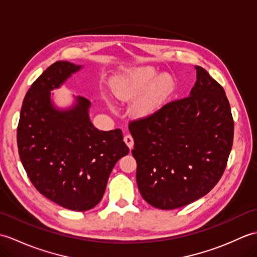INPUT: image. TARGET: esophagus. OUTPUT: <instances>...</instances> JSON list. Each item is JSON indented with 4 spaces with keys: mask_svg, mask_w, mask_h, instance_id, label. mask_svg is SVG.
I'll use <instances>...</instances> for the list:
<instances>
[{
    "mask_svg": "<svg viewBox=\"0 0 257 257\" xmlns=\"http://www.w3.org/2000/svg\"><path fill=\"white\" fill-rule=\"evenodd\" d=\"M123 141H124V144L127 145V147L129 149H133V147H134V139H133V137L130 135H125L124 137H123Z\"/></svg>",
    "mask_w": 257,
    "mask_h": 257,
    "instance_id": "1",
    "label": "esophagus"
}]
</instances>
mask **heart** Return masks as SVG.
I'll return each instance as SVG.
<instances>
[{
  "label": "heart",
  "mask_w": 257,
  "mask_h": 257,
  "mask_svg": "<svg viewBox=\"0 0 257 257\" xmlns=\"http://www.w3.org/2000/svg\"><path fill=\"white\" fill-rule=\"evenodd\" d=\"M157 69L151 66H141L114 76L112 91L118 99L133 100L142 93L133 107V112L138 118L154 116L167 102L176 83L170 74H161L157 77Z\"/></svg>",
  "instance_id": "b5f03b06"
}]
</instances>
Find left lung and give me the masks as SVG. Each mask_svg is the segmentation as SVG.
Wrapping results in <instances>:
<instances>
[{"instance_id":"left-lung-1","label":"left lung","mask_w":257,"mask_h":257,"mask_svg":"<svg viewBox=\"0 0 257 257\" xmlns=\"http://www.w3.org/2000/svg\"><path fill=\"white\" fill-rule=\"evenodd\" d=\"M194 68L188 97L129 124L138 189L157 209H178L209 193L232 149L234 122L225 91L204 68Z\"/></svg>"}]
</instances>
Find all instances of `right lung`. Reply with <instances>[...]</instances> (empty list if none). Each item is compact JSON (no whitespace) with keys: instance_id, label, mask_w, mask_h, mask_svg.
<instances>
[{"instance_id":"1","label":"right lung","mask_w":257,"mask_h":257,"mask_svg":"<svg viewBox=\"0 0 257 257\" xmlns=\"http://www.w3.org/2000/svg\"><path fill=\"white\" fill-rule=\"evenodd\" d=\"M81 68L65 61L51 65L25 95L18 128L20 158L32 183L73 211L99 203L114 165L129 152L121 130L100 132L92 124L88 99L74 96L67 107L54 102L51 91Z\"/></svg>"}]
</instances>
